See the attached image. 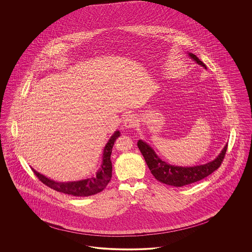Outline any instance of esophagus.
I'll return each mask as SVG.
<instances>
[{
	"label": "esophagus",
	"mask_w": 252,
	"mask_h": 252,
	"mask_svg": "<svg viewBox=\"0 0 252 252\" xmlns=\"http://www.w3.org/2000/svg\"><path fill=\"white\" fill-rule=\"evenodd\" d=\"M123 124L126 128H132L136 126V118L133 114H126L124 117Z\"/></svg>",
	"instance_id": "34e87169"
}]
</instances>
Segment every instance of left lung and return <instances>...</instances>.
I'll use <instances>...</instances> for the list:
<instances>
[{
  "mask_svg": "<svg viewBox=\"0 0 252 252\" xmlns=\"http://www.w3.org/2000/svg\"><path fill=\"white\" fill-rule=\"evenodd\" d=\"M189 57L198 65L207 69L206 65L195 55L189 53ZM137 144L144 156L147 166L151 171L152 175L155 177V179L159 182L175 187H182L192 184L196 181L203 180L206 177L214 173L221 165L228 147L227 144L224 146L220 154L212 161H209L201 165L183 167L171 165L164 160L160 159L154 149L149 144L144 143L143 140H139Z\"/></svg>",
  "mask_w": 252,
  "mask_h": 252,
  "instance_id": "obj_1",
  "label": "left lung"
}]
</instances>
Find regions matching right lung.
Returning <instances> with one entry per match:
<instances>
[{"label": "right lung", "mask_w": 252, "mask_h": 252, "mask_svg": "<svg viewBox=\"0 0 252 252\" xmlns=\"http://www.w3.org/2000/svg\"><path fill=\"white\" fill-rule=\"evenodd\" d=\"M120 136V131L116 130L113 135L109 138L103 151V160L101 167L97 171L95 176L86 180L77 181H68V182H59L50 180L45 176L38 173L32 168L37 179L51 189H54L58 192L71 194L74 196H90L95 194L97 192H102L112 177V163L110 160V155L112 152V147L116 139Z\"/></svg>", "instance_id": "right-lung-1"}]
</instances>
